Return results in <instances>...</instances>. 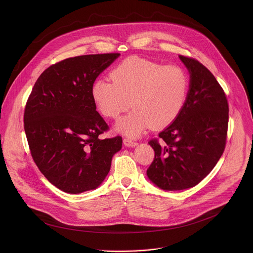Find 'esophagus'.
<instances>
[{
	"instance_id": "34e87169",
	"label": "esophagus",
	"mask_w": 253,
	"mask_h": 253,
	"mask_svg": "<svg viewBox=\"0 0 253 253\" xmlns=\"http://www.w3.org/2000/svg\"><path fill=\"white\" fill-rule=\"evenodd\" d=\"M124 144H125V146H126V147H134V146L137 145V142L133 141L130 138H125L124 139Z\"/></svg>"
}]
</instances>
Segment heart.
Returning a JSON list of instances; mask_svg holds the SVG:
<instances>
[{
  "label": "heart",
  "mask_w": 253,
  "mask_h": 253,
  "mask_svg": "<svg viewBox=\"0 0 253 253\" xmlns=\"http://www.w3.org/2000/svg\"><path fill=\"white\" fill-rule=\"evenodd\" d=\"M110 79L92 84V100L110 119H118L131 102L134 110L116 126L118 131L129 137L140 135L150 126L167 127L179 116L187 100L189 78L179 66L133 56L116 66Z\"/></svg>",
  "instance_id": "obj_1"
}]
</instances>
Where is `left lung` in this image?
<instances>
[{
	"label": "left lung",
	"mask_w": 253,
	"mask_h": 253,
	"mask_svg": "<svg viewBox=\"0 0 253 253\" xmlns=\"http://www.w3.org/2000/svg\"><path fill=\"white\" fill-rule=\"evenodd\" d=\"M190 73L187 100L176 120L149 144L155 158L147 175L159 188L196 186L215 167L227 140L229 105L215 77L198 60L180 55Z\"/></svg>",
	"instance_id": "1"
}]
</instances>
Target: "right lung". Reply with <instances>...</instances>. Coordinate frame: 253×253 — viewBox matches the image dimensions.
<instances>
[{
  "mask_svg": "<svg viewBox=\"0 0 253 253\" xmlns=\"http://www.w3.org/2000/svg\"><path fill=\"white\" fill-rule=\"evenodd\" d=\"M120 53L70 57L46 68L24 110V129L40 171L63 192L97 188L108 174L121 136L99 139L108 125L96 111L91 85Z\"/></svg>",
  "mask_w": 253,
  "mask_h": 253,
  "instance_id": "obj_1",
  "label": "right lung"
}]
</instances>
